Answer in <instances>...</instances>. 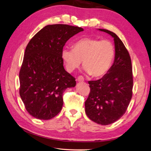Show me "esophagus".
<instances>
[{
	"label": "esophagus",
	"instance_id": "34e87169",
	"mask_svg": "<svg viewBox=\"0 0 151 151\" xmlns=\"http://www.w3.org/2000/svg\"><path fill=\"white\" fill-rule=\"evenodd\" d=\"M77 81L80 82H82L84 81V78L82 76H79L78 78H77Z\"/></svg>",
	"mask_w": 151,
	"mask_h": 151
}]
</instances>
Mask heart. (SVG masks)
Here are the masks:
<instances>
[{"mask_svg":"<svg viewBox=\"0 0 151 151\" xmlns=\"http://www.w3.org/2000/svg\"><path fill=\"white\" fill-rule=\"evenodd\" d=\"M114 56L112 42L92 37L80 39L73 44V49L64 48L62 51V57L68 71L78 68L83 60L85 70L95 78L106 74Z\"/></svg>","mask_w":151,"mask_h":151,"instance_id":"b5f03b06","label":"heart"}]
</instances>
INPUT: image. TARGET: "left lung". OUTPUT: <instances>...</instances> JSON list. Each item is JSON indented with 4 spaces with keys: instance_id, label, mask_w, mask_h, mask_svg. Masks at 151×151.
Wrapping results in <instances>:
<instances>
[{
    "instance_id": "8db88e82",
    "label": "left lung",
    "mask_w": 151,
    "mask_h": 151,
    "mask_svg": "<svg viewBox=\"0 0 151 151\" xmlns=\"http://www.w3.org/2000/svg\"><path fill=\"white\" fill-rule=\"evenodd\" d=\"M114 37L115 59L109 71L101 79L89 81L90 93L85 102L86 112L91 121L110 124L125 114L133 94V71L129 53L113 32L99 29Z\"/></svg>"
}]
</instances>
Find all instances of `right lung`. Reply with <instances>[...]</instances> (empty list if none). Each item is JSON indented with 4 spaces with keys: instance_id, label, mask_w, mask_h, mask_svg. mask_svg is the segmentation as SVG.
I'll list each match as a JSON object with an SVG mask.
<instances>
[{
    "instance_id": "obj_1",
    "label": "right lung",
    "mask_w": 151,
    "mask_h": 151,
    "mask_svg": "<svg viewBox=\"0 0 151 151\" xmlns=\"http://www.w3.org/2000/svg\"><path fill=\"white\" fill-rule=\"evenodd\" d=\"M83 30L69 25H48L29 42L19 73V92L34 117H55L63 108L64 92L76 86L75 78L64 68L62 51L69 38Z\"/></svg>"
}]
</instances>
